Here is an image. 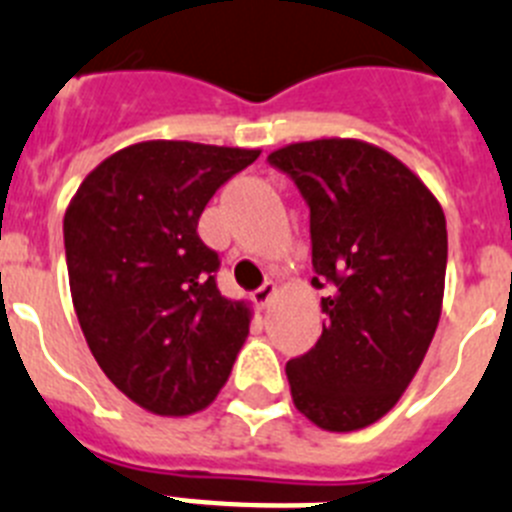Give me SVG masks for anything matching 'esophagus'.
Instances as JSON below:
<instances>
[{
  "mask_svg": "<svg viewBox=\"0 0 512 512\" xmlns=\"http://www.w3.org/2000/svg\"><path fill=\"white\" fill-rule=\"evenodd\" d=\"M275 291H278V286H275L273 281H268V283H262V286L257 288V291L252 293V296H255V301H257V304H260V306H268L270 301H273Z\"/></svg>",
  "mask_w": 512,
  "mask_h": 512,
  "instance_id": "1",
  "label": "esophagus"
}]
</instances>
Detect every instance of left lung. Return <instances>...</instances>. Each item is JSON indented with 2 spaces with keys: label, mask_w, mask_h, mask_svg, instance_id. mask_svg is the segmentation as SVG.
Here are the masks:
<instances>
[{
  "label": "left lung",
  "mask_w": 512,
  "mask_h": 512,
  "mask_svg": "<svg viewBox=\"0 0 512 512\" xmlns=\"http://www.w3.org/2000/svg\"><path fill=\"white\" fill-rule=\"evenodd\" d=\"M270 167L309 206L311 286L322 335L286 363L296 410L335 433L397 404L441 319L448 234L441 203L379 146L319 139L273 151Z\"/></svg>",
  "instance_id": "8db88e82"
}]
</instances>
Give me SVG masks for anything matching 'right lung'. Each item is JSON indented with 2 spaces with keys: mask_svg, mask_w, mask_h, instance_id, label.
I'll return each instance as SVG.
<instances>
[{
  "mask_svg": "<svg viewBox=\"0 0 512 512\" xmlns=\"http://www.w3.org/2000/svg\"><path fill=\"white\" fill-rule=\"evenodd\" d=\"M257 149L144 141L115 151L64 216L66 268L84 340L110 381L157 415L213 402L250 332V309L216 286L219 252L198 219Z\"/></svg>",
  "mask_w": 512,
  "mask_h": 512,
  "instance_id": "add662e5",
  "label": "right lung"
}]
</instances>
